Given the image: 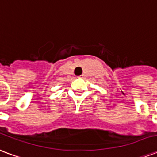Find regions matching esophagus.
<instances>
[{
	"label": "esophagus",
	"instance_id": "34e87169",
	"mask_svg": "<svg viewBox=\"0 0 157 157\" xmlns=\"http://www.w3.org/2000/svg\"><path fill=\"white\" fill-rule=\"evenodd\" d=\"M84 77H85V75H84V74H82V75L80 76V78H84Z\"/></svg>",
	"mask_w": 157,
	"mask_h": 157
}]
</instances>
